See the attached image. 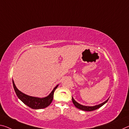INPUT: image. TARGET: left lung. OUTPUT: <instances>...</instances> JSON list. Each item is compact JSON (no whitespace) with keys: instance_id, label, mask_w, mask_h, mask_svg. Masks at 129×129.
<instances>
[{"instance_id":"obj_1","label":"left lung","mask_w":129,"mask_h":129,"mask_svg":"<svg viewBox=\"0 0 129 129\" xmlns=\"http://www.w3.org/2000/svg\"><path fill=\"white\" fill-rule=\"evenodd\" d=\"M109 98L108 99L106 100L105 102H104L103 103L99 104V105H95L93 106H86L81 105H80V104H79V103H77V102L74 99H73V98L72 97L73 103V105L75 106V107L80 110H83V111H93V110H95L98 109H99V108L101 107L102 106H103L104 105H105V103H107V101H109Z\"/></svg>"}]
</instances>
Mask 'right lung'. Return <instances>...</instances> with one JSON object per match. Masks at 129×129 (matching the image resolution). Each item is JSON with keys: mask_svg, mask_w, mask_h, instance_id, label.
<instances>
[{"mask_svg": "<svg viewBox=\"0 0 129 129\" xmlns=\"http://www.w3.org/2000/svg\"><path fill=\"white\" fill-rule=\"evenodd\" d=\"M13 84L14 90L16 94H17L18 98L24 104L27 105L33 109H42L48 107L50 105L53 99L54 92L58 86V84L55 87L52 91L49 93V95L44 98H38L31 96L27 95L19 91L18 89L14 83V81L13 79Z\"/></svg>", "mask_w": 129, "mask_h": 129, "instance_id": "1", "label": "right lung"}]
</instances>
